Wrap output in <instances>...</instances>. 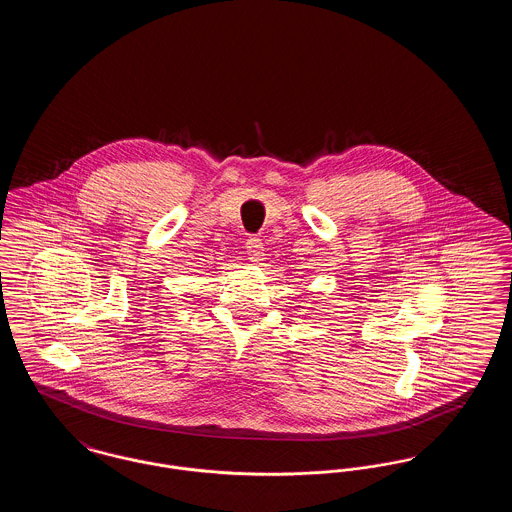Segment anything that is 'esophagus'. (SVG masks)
<instances>
[{"instance_id":"1","label":"esophagus","mask_w":512,"mask_h":512,"mask_svg":"<svg viewBox=\"0 0 512 512\" xmlns=\"http://www.w3.org/2000/svg\"><path fill=\"white\" fill-rule=\"evenodd\" d=\"M245 249H247V259H249L251 263L261 261L263 255H265V245H263V242H261L259 238H255V236H251V238L245 240Z\"/></svg>"}]
</instances>
